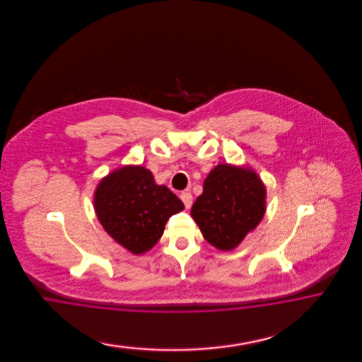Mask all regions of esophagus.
Returning a JSON list of instances; mask_svg holds the SVG:
<instances>
[{
  "label": "esophagus",
  "mask_w": 362,
  "mask_h": 362,
  "mask_svg": "<svg viewBox=\"0 0 362 362\" xmlns=\"http://www.w3.org/2000/svg\"><path fill=\"white\" fill-rule=\"evenodd\" d=\"M180 199H182V202L185 203V206H186V209H189L191 206H192V195L189 194V192H182L180 194Z\"/></svg>",
  "instance_id": "esophagus-1"
}]
</instances>
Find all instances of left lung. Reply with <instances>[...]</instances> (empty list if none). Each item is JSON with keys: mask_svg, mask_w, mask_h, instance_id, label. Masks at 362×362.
I'll return each instance as SVG.
<instances>
[{"mask_svg": "<svg viewBox=\"0 0 362 362\" xmlns=\"http://www.w3.org/2000/svg\"><path fill=\"white\" fill-rule=\"evenodd\" d=\"M267 188L248 165L220 163L209 171L191 216L203 238L220 251L235 250L263 220Z\"/></svg>", "mask_w": 362, "mask_h": 362, "instance_id": "left-lung-1", "label": "left lung"}]
</instances>
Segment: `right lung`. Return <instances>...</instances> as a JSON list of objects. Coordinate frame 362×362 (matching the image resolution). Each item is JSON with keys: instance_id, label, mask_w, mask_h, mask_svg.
<instances>
[{"instance_id": "right-lung-1", "label": "right lung", "mask_w": 362, "mask_h": 362, "mask_svg": "<svg viewBox=\"0 0 362 362\" xmlns=\"http://www.w3.org/2000/svg\"><path fill=\"white\" fill-rule=\"evenodd\" d=\"M185 204L153 173L139 165H122L99 180L94 209L110 236L132 255L148 252L162 238L165 223Z\"/></svg>"}]
</instances>
